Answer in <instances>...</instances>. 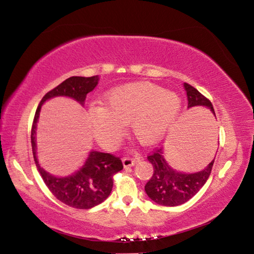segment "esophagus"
I'll return each instance as SVG.
<instances>
[{
  "instance_id": "34e87169",
  "label": "esophagus",
  "mask_w": 254,
  "mask_h": 254,
  "mask_svg": "<svg viewBox=\"0 0 254 254\" xmlns=\"http://www.w3.org/2000/svg\"><path fill=\"white\" fill-rule=\"evenodd\" d=\"M140 160V156L139 154H134V156H127V157H124L123 158V166L126 167H131L133 165H135V163Z\"/></svg>"
}]
</instances>
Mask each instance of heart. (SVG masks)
Masks as SVG:
<instances>
[{"label":"heart","instance_id":"heart-1","mask_svg":"<svg viewBox=\"0 0 254 254\" xmlns=\"http://www.w3.org/2000/svg\"><path fill=\"white\" fill-rule=\"evenodd\" d=\"M180 112V100L173 92L151 83H130L112 89L104 106L89 110L93 134L107 149L117 147L128 123L139 142L151 144L166 134Z\"/></svg>","mask_w":254,"mask_h":254}]
</instances>
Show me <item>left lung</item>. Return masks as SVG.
I'll use <instances>...</instances> for the list:
<instances>
[{"mask_svg": "<svg viewBox=\"0 0 254 254\" xmlns=\"http://www.w3.org/2000/svg\"><path fill=\"white\" fill-rule=\"evenodd\" d=\"M185 89L187 92L188 107L206 106L215 114L214 107L207 97L187 83H185ZM147 158L153 166V175L145 184L144 190L153 201L163 206L182 205L194 197L207 182L215 160L199 173L182 174L167 165L162 157V148L153 149Z\"/></svg>", "mask_w": 254, "mask_h": 254, "instance_id": "left-lung-1", "label": "left lung"}]
</instances>
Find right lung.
<instances>
[{"mask_svg": "<svg viewBox=\"0 0 254 254\" xmlns=\"http://www.w3.org/2000/svg\"><path fill=\"white\" fill-rule=\"evenodd\" d=\"M98 77H69L42 97L34 114L31 144L34 163L51 194L62 203L77 209H88L101 204L110 196L114 175L123 169L121 159L111 153L92 151L85 165L75 175L65 178L54 177L40 167L36 156V126L41 105L55 96H68L84 104L86 95L97 86Z\"/></svg>", "mask_w": 254, "mask_h": 254, "instance_id": "right-lung-1", "label": "right lung"}]
</instances>
